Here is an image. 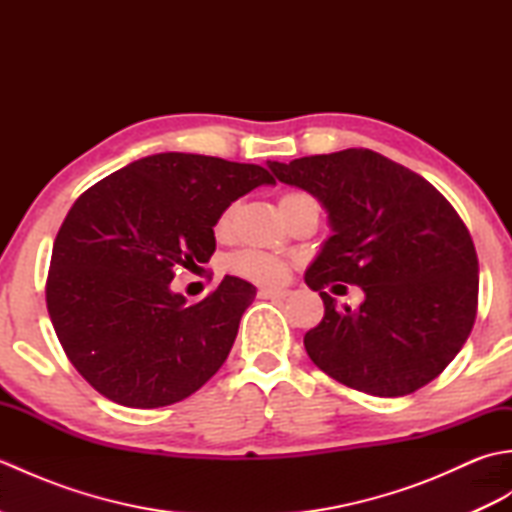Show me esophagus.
I'll list each match as a JSON object with an SVG mask.
<instances>
[{"instance_id":"esophagus-1","label":"esophagus","mask_w":512,"mask_h":512,"mask_svg":"<svg viewBox=\"0 0 512 512\" xmlns=\"http://www.w3.org/2000/svg\"><path fill=\"white\" fill-rule=\"evenodd\" d=\"M290 295L288 290H273V288H259L257 297L259 299H286Z\"/></svg>"}]
</instances>
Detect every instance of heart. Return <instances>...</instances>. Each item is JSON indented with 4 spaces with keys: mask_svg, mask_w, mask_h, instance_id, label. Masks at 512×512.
<instances>
[{
    "mask_svg": "<svg viewBox=\"0 0 512 512\" xmlns=\"http://www.w3.org/2000/svg\"><path fill=\"white\" fill-rule=\"evenodd\" d=\"M303 200H312V198L308 193H301V191L284 193L279 200V209L281 213H286L290 206H295ZM235 217H237V202L226 204L213 224V233L217 239H228L233 235ZM226 266L233 275L262 286H277L288 277V264L284 259L262 253V250H239V253H235L233 257H228Z\"/></svg>",
    "mask_w": 512,
    "mask_h": 512,
    "instance_id": "obj_1",
    "label": "heart"
}]
</instances>
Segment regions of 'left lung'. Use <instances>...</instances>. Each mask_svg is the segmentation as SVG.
Segmentation results:
<instances>
[{"instance_id":"1","label":"left lung","mask_w":512,"mask_h":512,"mask_svg":"<svg viewBox=\"0 0 512 512\" xmlns=\"http://www.w3.org/2000/svg\"><path fill=\"white\" fill-rule=\"evenodd\" d=\"M310 191L334 235L306 273L323 319L303 345L321 372L372 396H407L444 372L477 314V253L451 202L418 173L372 149L268 162ZM358 285V311L324 292Z\"/></svg>"}]
</instances>
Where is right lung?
<instances>
[{"label":"right lung","instance_id":"1","mask_svg":"<svg viewBox=\"0 0 512 512\" xmlns=\"http://www.w3.org/2000/svg\"><path fill=\"white\" fill-rule=\"evenodd\" d=\"M273 182L259 165L169 151L79 195L54 239L46 306L65 356L99 394L156 409L222 367L255 286L226 275L189 306L169 284L176 268L209 262L226 204Z\"/></svg>","mask_w":512,"mask_h":512}]
</instances>
